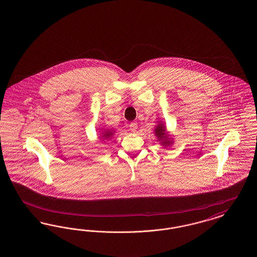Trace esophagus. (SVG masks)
<instances>
[{
  "label": "esophagus",
  "instance_id": "esophagus-1",
  "mask_svg": "<svg viewBox=\"0 0 257 257\" xmlns=\"http://www.w3.org/2000/svg\"><path fill=\"white\" fill-rule=\"evenodd\" d=\"M129 128L132 132H136L137 129H138V124L136 122H132L130 125H129Z\"/></svg>",
  "mask_w": 257,
  "mask_h": 257
}]
</instances>
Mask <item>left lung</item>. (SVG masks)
Segmentation results:
<instances>
[{
    "mask_svg": "<svg viewBox=\"0 0 257 257\" xmlns=\"http://www.w3.org/2000/svg\"><path fill=\"white\" fill-rule=\"evenodd\" d=\"M154 133H155V136L158 138L159 144L162 147H164L165 149L167 147H170L174 143L173 138L171 137V135L167 131V129H166V127H165V125L162 121H159L158 125H156Z\"/></svg>",
    "mask_w": 257,
    "mask_h": 257,
    "instance_id": "1",
    "label": "left lung"
}]
</instances>
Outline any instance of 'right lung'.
<instances>
[{"label":"right lung","mask_w":257,"mask_h":257,"mask_svg":"<svg viewBox=\"0 0 257 257\" xmlns=\"http://www.w3.org/2000/svg\"><path fill=\"white\" fill-rule=\"evenodd\" d=\"M115 131L114 130H110V129H101L99 132V139L100 141L104 142V141H108L112 138V136L114 135Z\"/></svg>","instance_id":"obj_1"}]
</instances>
